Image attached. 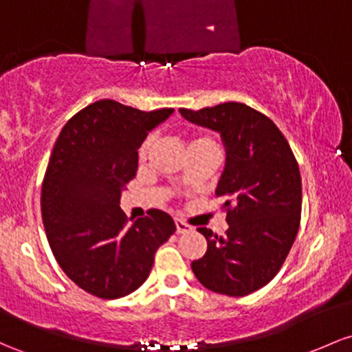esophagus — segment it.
I'll return each instance as SVG.
<instances>
[{
	"instance_id": "1",
	"label": "esophagus",
	"mask_w": 352,
	"mask_h": 352,
	"mask_svg": "<svg viewBox=\"0 0 352 352\" xmlns=\"http://www.w3.org/2000/svg\"><path fill=\"white\" fill-rule=\"evenodd\" d=\"M175 227H177V234H185L188 232V230H192V227L180 219H175Z\"/></svg>"
}]
</instances>
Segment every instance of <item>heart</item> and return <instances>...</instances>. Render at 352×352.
<instances>
[{
    "label": "heart",
    "instance_id": "1",
    "mask_svg": "<svg viewBox=\"0 0 352 352\" xmlns=\"http://www.w3.org/2000/svg\"><path fill=\"white\" fill-rule=\"evenodd\" d=\"M200 144H212L215 145V142L212 140L210 137H206V135H195V137L190 138V142H188V146H194V145H200ZM150 146H152V138H146L144 144L140 145V150H138V157L144 160L146 157V153H148Z\"/></svg>",
    "mask_w": 352,
    "mask_h": 352
}]
</instances>
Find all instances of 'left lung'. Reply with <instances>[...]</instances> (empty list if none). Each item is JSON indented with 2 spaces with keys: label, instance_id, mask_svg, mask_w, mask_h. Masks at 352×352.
<instances>
[{
  "label": "left lung",
  "instance_id": "1",
  "mask_svg": "<svg viewBox=\"0 0 352 352\" xmlns=\"http://www.w3.org/2000/svg\"><path fill=\"white\" fill-rule=\"evenodd\" d=\"M180 113L219 132L227 153L215 195L223 200L229 229L219 237L200 227L207 252L192 270L208 291L247 296L274 279L294 244L302 207L299 165L276 123L244 103Z\"/></svg>",
  "mask_w": 352,
  "mask_h": 352
}]
</instances>
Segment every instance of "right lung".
<instances>
[{"label": "right lung", "mask_w": 352, "mask_h": 352, "mask_svg": "<svg viewBox=\"0 0 352 352\" xmlns=\"http://www.w3.org/2000/svg\"><path fill=\"white\" fill-rule=\"evenodd\" d=\"M173 108L142 111L100 100L68 120L41 187V217L56 262L78 287L102 299L137 291L157 249L175 232L167 212L129 226L120 197L138 167V148Z\"/></svg>", "instance_id": "obj_1"}]
</instances>
